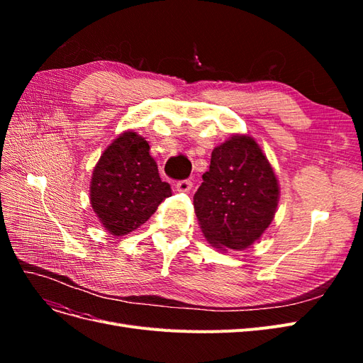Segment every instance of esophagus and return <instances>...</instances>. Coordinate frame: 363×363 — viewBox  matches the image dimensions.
Listing matches in <instances>:
<instances>
[{
    "mask_svg": "<svg viewBox=\"0 0 363 363\" xmlns=\"http://www.w3.org/2000/svg\"><path fill=\"white\" fill-rule=\"evenodd\" d=\"M175 188H177L179 192H189L192 189V182L191 180H180L175 184Z\"/></svg>",
    "mask_w": 363,
    "mask_h": 363,
    "instance_id": "34e87169",
    "label": "esophagus"
}]
</instances>
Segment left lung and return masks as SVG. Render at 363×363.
<instances>
[{"label":"left lung","instance_id":"obj_1","mask_svg":"<svg viewBox=\"0 0 363 363\" xmlns=\"http://www.w3.org/2000/svg\"><path fill=\"white\" fill-rule=\"evenodd\" d=\"M279 184L269 162L250 136H233L212 151L211 167L194 195L204 236L216 248L244 250L271 224Z\"/></svg>","mask_w":363,"mask_h":363}]
</instances>
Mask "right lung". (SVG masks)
<instances>
[{"mask_svg": "<svg viewBox=\"0 0 363 363\" xmlns=\"http://www.w3.org/2000/svg\"><path fill=\"white\" fill-rule=\"evenodd\" d=\"M150 156L148 142L125 131L103 152L92 174L91 204L100 221L115 236L133 232L171 196Z\"/></svg>", "mask_w": 363, "mask_h": 363, "instance_id": "obj_1", "label": "right lung"}]
</instances>
